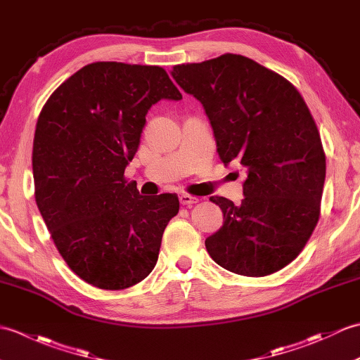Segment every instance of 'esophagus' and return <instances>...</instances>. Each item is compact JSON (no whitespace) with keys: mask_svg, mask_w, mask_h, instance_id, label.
<instances>
[{"mask_svg":"<svg viewBox=\"0 0 360 360\" xmlns=\"http://www.w3.org/2000/svg\"><path fill=\"white\" fill-rule=\"evenodd\" d=\"M179 201H181V204H182V205H187V207H190V205H193V204H196V202H200V198H196V196H192V195H187V193H184V195H181V196H179Z\"/></svg>","mask_w":360,"mask_h":360,"instance_id":"obj_1","label":"esophagus"}]
</instances>
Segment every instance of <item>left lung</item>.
Wrapping results in <instances>:
<instances>
[{
	"mask_svg": "<svg viewBox=\"0 0 360 360\" xmlns=\"http://www.w3.org/2000/svg\"><path fill=\"white\" fill-rule=\"evenodd\" d=\"M172 77L202 103L224 165L246 173L240 204L210 198L224 223L205 240L209 255L246 277L283 269L317 226L326 173L303 97L285 77L236 53L178 65Z\"/></svg>",
	"mask_w": 360,
	"mask_h": 360,
	"instance_id": "left-lung-1",
	"label": "left lung"
}]
</instances>
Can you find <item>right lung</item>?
I'll return each instance as SVG.
<instances>
[{"mask_svg": "<svg viewBox=\"0 0 360 360\" xmlns=\"http://www.w3.org/2000/svg\"><path fill=\"white\" fill-rule=\"evenodd\" d=\"M182 94L159 66L97 62L63 82L37 122L35 201L60 255L82 280L127 289L156 266L174 193L142 196L124 178L145 116Z\"/></svg>", "mask_w": 360, "mask_h": 360, "instance_id": "add662e5", "label": "right lung"}]
</instances>
